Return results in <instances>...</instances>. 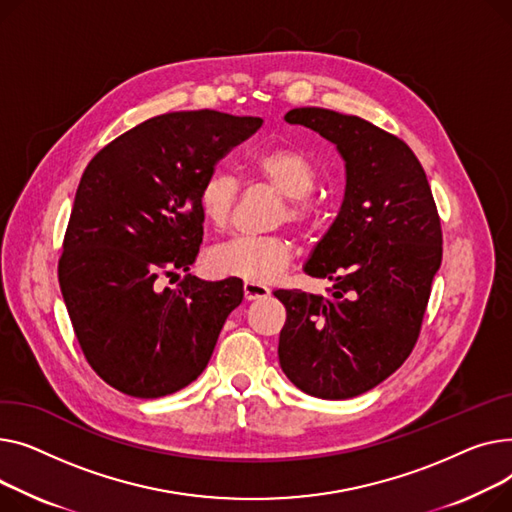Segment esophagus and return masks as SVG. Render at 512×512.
<instances>
[{
    "label": "esophagus",
    "mask_w": 512,
    "mask_h": 512,
    "mask_svg": "<svg viewBox=\"0 0 512 512\" xmlns=\"http://www.w3.org/2000/svg\"><path fill=\"white\" fill-rule=\"evenodd\" d=\"M244 295H246V299H262V297H266V295H270V289L266 287V285H262V283H252V281H246L244 283Z\"/></svg>",
    "instance_id": "esophagus-1"
}]
</instances>
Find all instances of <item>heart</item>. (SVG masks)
Masks as SVG:
<instances>
[{"label": "heart", "mask_w": 512, "mask_h": 512, "mask_svg": "<svg viewBox=\"0 0 512 512\" xmlns=\"http://www.w3.org/2000/svg\"><path fill=\"white\" fill-rule=\"evenodd\" d=\"M248 173L283 196L277 223H291L297 229H310L320 206L310 196L318 182L316 163L295 146H273L250 157ZM239 196L237 177L217 167L210 171L198 190L202 219L215 229H225L233 217ZM293 258V246L283 235H237L219 244L208 254V266L223 277H239L252 283L275 279Z\"/></svg>", "instance_id": "heart-1"}]
</instances>
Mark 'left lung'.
Here are the masks:
<instances>
[{"label":"left lung","instance_id":"8db88e82","mask_svg":"<svg viewBox=\"0 0 512 512\" xmlns=\"http://www.w3.org/2000/svg\"><path fill=\"white\" fill-rule=\"evenodd\" d=\"M285 122L337 146L345 196L304 266L333 281L330 297L275 291L287 310L279 362L304 393L351 399L399 370L415 347L442 262L440 217L426 171L401 138L320 107L291 109Z\"/></svg>","mask_w":512,"mask_h":512}]
</instances>
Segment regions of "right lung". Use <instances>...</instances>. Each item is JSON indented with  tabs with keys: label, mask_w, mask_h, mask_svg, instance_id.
Here are the masks:
<instances>
[{
	"label": "right lung",
	"mask_w": 512,
	"mask_h": 512,
	"mask_svg": "<svg viewBox=\"0 0 512 512\" xmlns=\"http://www.w3.org/2000/svg\"><path fill=\"white\" fill-rule=\"evenodd\" d=\"M260 117L213 109L150 117L93 157L76 190L59 287L86 362L109 386L159 399L206 368L242 279L186 275L202 244L198 190Z\"/></svg>",
	"instance_id": "add662e5"
}]
</instances>
